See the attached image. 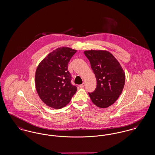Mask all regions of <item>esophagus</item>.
<instances>
[{"label":"esophagus","instance_id":"obj_1","mask_svg":"<svg viewBox=\"0 0 155 155\" xmlns=\"http://www.w3.org/2000/svg\"><path fill=\"white\" fill-rule=\"evenodd\" d=\"M84 83H83L81 84V85L79 86V87H80L81 88H83V87H84Z\"/></svg>","mask_w":155,"mask_h":155}]
</instances>
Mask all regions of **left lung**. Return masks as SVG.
<instances>
[{"mask_svg": "<svg viewBox=\"0 0 155 155\" xmlns=\"http://www.w3.org/2000/svg\"><path fill=\"white\" fill-rule=\"evenodd\" d=\"M89 60L96 76L97 87L89 93L94 104L100 108H107L113 104L122 93L125 74L117 59L108 51L88 50L84 52Z\"/></svg>", "mask_w": 155, "mask_h": 155, "instance_id": "obj_1", "label": "left lung"}]
</instances>
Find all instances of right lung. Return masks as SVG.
Listing matches in <instances>:
<instances>
[{
    "mask_svg": "<svg viewBox=\"0 0 155 155\" xmlns=\"http://www.w3.org/2000/svg\"><path fill=\"white\" fill-rule=\"evenodd\" d=\"M77 51L60 47L42 60L36 69L35 84L41 100L48 106L59 109L66 106L77 91L71 84L68 63Z\"/></svg>",
    "mask_w": 155,
    "mask_h": 155,
    "instance_id": "1",
    "label": "right lung"
}]
</instances>
